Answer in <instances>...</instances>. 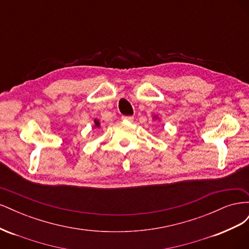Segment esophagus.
Returning <instances> with one entry per match:
<instances>
[{"mask_svg": "<svg viewBox=\"0 0 249 249\" xmlns=\"http://www.w3.org/2000/svg\"><path fill=\"white\" fill-rule=\"evenodd\" d=\"M122 119L123 120H126V122H133L134 116H123Z\"/></svg>", "mask_w": 249, "mask_h": 249, "instance_id": "34e87169", "label": "esophagus"}]
</instances>
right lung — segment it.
<instances>
[{
	"instance_id": "add662e5",
	"label": "right lung",
	"mask_w": 249,
	"mask_h": 249,
	"mask_svg": "<svg viewBox=\"0 0 249 249\" xmlns=\"http://www.w3.org/2000/svg\"><path fill=\"white\" fill-rule=\"evenodd\" d=\"M94 124H95V126H97V127H99L100 126V122H99V120H94Z\"/></svg>"
}]
</instances>
